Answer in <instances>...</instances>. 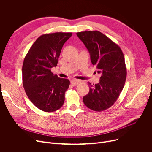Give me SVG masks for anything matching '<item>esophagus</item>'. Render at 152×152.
Returning a JSON list of instances; mask_svg holds the SVG:
<instances>
[{
    "mask_svg": "<svg viewBox=\"0 0 152 152\" xmlns=\"http://www.w3.org/2000/svg\"><path fill=\"white\" fill-rule=\"evenodd\" d=\"M79 83V81L77 80H71V84L73 86H76Z\"/></svg>",
    "mask_w": 152,
    "mask_h": 152,
    "instance_id": "34e87169",
    "label": "esophagus"
}]
</instances>
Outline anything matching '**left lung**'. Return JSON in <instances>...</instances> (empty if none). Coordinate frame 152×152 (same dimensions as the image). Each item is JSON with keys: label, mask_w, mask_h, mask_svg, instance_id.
Masks as SVG:
<instances>
[{"label": "left lung", "mask_w": 152, "mask_h": 152, "mask_svg": "<svg viewBox=\"0 0 152 152\" xmlns=\"http://www.w3.org/2000/svg\"><path fill=\"white\" fill-rule=\"evenodd\" d=\"M89 50L93 65L100 74L98 84L88 83L89 92L84 97L85 105L96 111L109 108L123 89L127 71L123 53L116 44L98 31L76 33Z\"/></svg>", "instance_id": "8db88e82"}]
</instances>
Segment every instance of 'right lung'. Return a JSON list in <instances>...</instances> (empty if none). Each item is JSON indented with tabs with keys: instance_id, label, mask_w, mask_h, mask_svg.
I'll use <instances>...</instances> for the list:
<instances>
[{
	"instance_id": "1",
	"label": "right lung",
	"mask_w": 152,
	"mask_h": 152,
	"mask_svg": "<svg viewBox=\"0 0 152 152\" xmlns=\"http://www.w3.org/2000/svg\"><path fill=\"white\" fill-rule=\"evenodd\" d=\"M71 36V33L43 34L37 39L24 59V89L31 102L46 112L60 109L65 101L69 81L54 75L51 68L57 66L63 45Z\"/></svg>"
}]
</instances>
